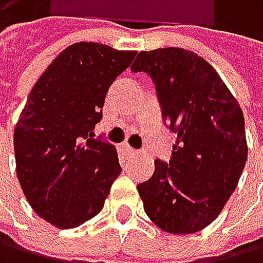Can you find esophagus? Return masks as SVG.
Masks as SVG:
<instances>
[{"label":"esophagus","instance_id":"esophagus-1","mask_svg":"<svg viewBox=\"0 0 263 263\" xmlns=\"http://www.w3.org/2000/svg\"><path fill=\"white\" fill-rule=\"evenodd\" d=\"M124 152L127 155H136L137 154V150H134L133 147H129V145H124Z\"/></svg>","mask_w":263,"mask_h":263}]
</instances>
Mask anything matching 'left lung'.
I'll use <instances>...</instances> for the list:
<instances>
[{"label": "left lung", "instance_id": "obj_1", "mask_svg": "<svg viewBox=\"0 0 263 263\" xmlns=\"http://www.w3.org/2000/svg\"><path fill=\"white\" fill-rule=\"evenodd\" d=\"M130 69L154 79L161 115L176 134L170 166L155 160L154 176L137 186L144 210L166 233H197L220 215L246 166L242 109L213 66L194 51H140Z\"/></svg>", "mask_w": 263, "mask_h": 263}]
</instances>
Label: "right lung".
<instances>
[{
	"instance_id": "add662e5",
	"label": "right lung",
	"mask_w": 263,
	"mask_h": 263,
	"mask_svg": "<svg viewBox=\"0 0 263 263\" xmlns=\"http://www.w3.org/2000/svg\"><path fill=\"white\" fill-rule=\"evenodd\" d=\"M136 51L79 42L35 82L14 127L15 173L33 212L60 230L93 218L121 166L116 147L92 137L109 85Z\"/></svg>"
}]
</instances>
